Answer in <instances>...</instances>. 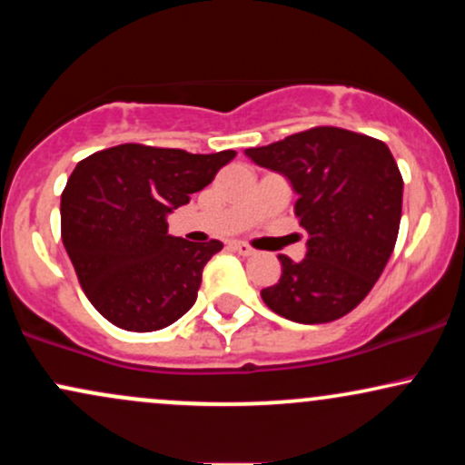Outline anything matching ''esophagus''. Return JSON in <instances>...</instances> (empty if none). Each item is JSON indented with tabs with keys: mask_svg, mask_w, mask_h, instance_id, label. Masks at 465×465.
Segmentation results:
<instances>
[{
	"mask_svg": "<svg viewBox=\"0 0 465 465\" xmlns=\"http://www.w3.org/2000/svg\"><path fill=\"white\" fill-rule=\"evenodd\" d=\"M232 249H233V251H238L240 255H253V249H251L247 242H240V240H233V242H232Z\"/></svg>",
	"mask_w": 465,
	"mask_h": 465,
	"instance_id": "esophagus-1",
	"label": "esophagus"
}]
</instances>
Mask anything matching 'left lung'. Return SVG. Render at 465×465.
Here are the masks:
<instances>
[{
  "label": "left lung",
  "mask_w": 465,
  "mask_h": 465,
  "mask_svg": "<svg viewBox=\"0 0 465 465\" xmlns=\"http://www.w3.org/2000/svg\"><path fill=\"white\" fill-rule=\"evenodd\" d=\"M244 154L291 181L308 232L302 262L280 255L282 277L260 292L266 306L295 323H328L354 311L398 240L402 174L387 143L314 126Z\"/></svg>",
  "instance_id": "8db88e82"
}]
</instances>
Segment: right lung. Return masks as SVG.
<instances>
[{
	"label": "right lung",
	"instance_id": "add662e5",
	"mask_svg": "<svg viewBox=\"0 0 465 465\" xmlns=\"http://www.w3.org/2000/svg\"><path fill=\"white\" fill-rule=\"evenodd\" d=\"M233 157L236 151L192 154L120 143L74 168L61 196L63 244L84 295L106 322L153 332L194 306L203 266L223 242L170 236L165 216Z\"/></svg>",
	"mask_w": 465,
	"mask_h": 465
}]
</instances>
